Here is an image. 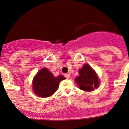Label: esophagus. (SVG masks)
Masks as SVG:
<instances>
[{
	"label": "esophagus",
	"mask_w": 129,
	"mask_h": 129,
	"mask_svg": "<svg viewBox=\"0 0 129 129\" xmlns=\"http://www.w3.org/2000/svg\"><path fill=\"white\" fill-rule=\"evenodd\" d=\"M64 77H65L67 79H70V74H64Z\"/></svg>",
	"instance_id": "esophagus-1"
}]
</instances>
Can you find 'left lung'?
<instances>
[{
	"instance_id": "left-lung-1",
	"label": "left lung",
	"mask_w": 129,
	"mask_h": 129,
	"mask_svg": "<svg viewBox=\"0 0 129 129\" xmlns=\"http://www.w3.org/2000/svg\"><path fill=\"white\" fill-rule=\"evenodd\" d=\"M79 76L75 79L79 88L85 91H91L100 85L99 77L94 70L88 64H84L79 71Z\"/></svg>"
}]
</instances>
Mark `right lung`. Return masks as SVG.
I'll use <instances>...</instances> for the list:
<instances>
[{"mask_svg":"<svg viewBox=\"0 0 129 129\" xmlns=\"http://www.w3.org/2000/svg\"><path fill=\"white\" fill-rule=\"evenodd\" d=\"M66 78L62 75L55 77L47 68H43L39 71L33 81L34 93L42 98L52 95L59 88V82Z\"/></svg>","mask_w":129,"mask_h":129,"instance_id":"1","label":"right lung"}]
</instances>
